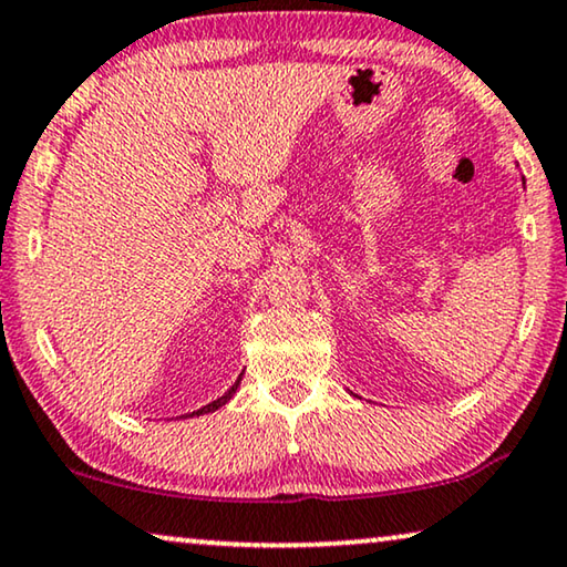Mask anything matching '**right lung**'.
Masks as SVG:
<instances>
[{
    "label": "right lung",
    "mask_w": 567,
    "mask_h": 567,
    "mask_svg": "<svg viewBox=\"0 0 567 567\" xmlns=\"http://www.w3.org/2000/svg\"><path fill=\"white\" fill-rule=\"evenodd\" d=\"M239 382H241V377L236 379V382H234V386H231L229 392H226L224 396H218V400H214L210 404H206V408H200V410H196V412H190V417H193V415H206V412H214V410H218V408H224V404L229 402L231 396H234V392H236V386H239ZM185 417H188V415H185Z\"/></svg>",
    "instance_id": "1"
}]
</instances>
